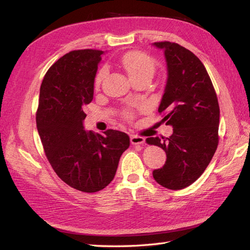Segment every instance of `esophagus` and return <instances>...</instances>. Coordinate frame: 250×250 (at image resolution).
I'll list each match as a JSON object with an SVG mask.
<instances>
[{
    "label": "esophagus",
    "mask_w": 250,
    "mask_h": 250,
    "mask_svg": "<svg viewBox=\"0 0 250 250\" xmlns=\"http://www.w3.org/2000/svg\"><path fill=\"white\" fill-rule=\"evenodd\" d=\"M131 144L132 145H142L145 143V139L143 136L139 135H131Z\"/></svg>",
    "instance_id": "34e87169"
}]
</instances>
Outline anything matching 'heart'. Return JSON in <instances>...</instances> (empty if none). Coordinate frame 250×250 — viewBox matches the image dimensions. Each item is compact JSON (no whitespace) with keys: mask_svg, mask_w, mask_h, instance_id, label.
<instances>
[{"mask_svg":"<svg viewBox=\"0 0 250 250\" xmlns=\"http://www.w3.org/2000/svg\"><path fill=\"white\" fill-rule=\"evenodd\" d=\"M120 64L125 68V71L128 73V75L131 79L145 75L152 77L156 70L155 60L148 55L139 51H131L128 52V54H125V56H122L120 59ZM106 74H107L106 67H101L94 78L95 86H99V84L102 83V81L106 76ZM125 118L130 119L132 118L133 114H132L131 110H126L125 113Z\"/></svg>","mask_w":250,"mask_h":250,"instance_id":"1","label":"heart"}]
</instances>
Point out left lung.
Wrapping results in <instances>:
<instances>
[{
  "label": "left lung",
  "mask_w": 250,
  "mask_h": 250,
  "mask_svg": "<svg viewBox=\"0 0 250 250\" xmlns=\"http://www.w3.org/2000/svg\"><path fill=\"white\" fill-rule=\"evenodd\" d=\"M164 50L167 82L158 111L173 126L169 137H148L161 147L167 162L152 172L162 187L179 190L198 179L208 166L219 142V104L206 68L193 52L172 42H156Z\"/></svg>",
  "instance_id": "obj_1"
}]
</instances>
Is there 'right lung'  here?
<instances>
[{"label": "right lung", "mask_w": 250, "mask_h": 250, "mask_svg": "<svg viewBox=\"0 0 250 250\" xmlns=\"http://www.w3.org/2000/svg\"><path fill=\"white\" fill-rule=\"evenodd\" d=\"M102 50H73L45 74L40 89L36 126L45 155L70 187L92 193L104 189L130 146L124 132L103 134L83 130V106L93 100V84Z\"/></svg>", "instance_id": "add662e5"}]
</instances>
